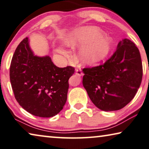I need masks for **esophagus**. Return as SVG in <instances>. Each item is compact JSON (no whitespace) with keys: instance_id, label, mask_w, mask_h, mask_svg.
I'll return each instance as SVG.
<instances>
[{"instance_id":"esophagus-1","label":"esophagus","mask_w":149,"mask_h":149,"mask_svg":"<svg viewBox=\"0 0 149 149\" xmlns=\"http://www.w3.org/2000/svg\"><path fill=\"white\" fill-rule=\"evenodd\" d=\"M75 71H76V74L77 75V76H79V77H81L82 74V71H81V69H76L75 70Z\"/></svg>"}]
</instances>
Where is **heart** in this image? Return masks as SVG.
<instances>
[{
  "label": "heart",
  "instance_id": "heart-1",
  "mask_svg": "<svg viewBox=\"0 0 149 149\" xmlns=\"http://www.w3.org/2000/svg\"><path fill=\"white\" fill-rule=\"evenodd\" d=\"M101 30L93 26H82L67 36L65 42L68 47H81L77 52V58L84 65H94L104 60L114 47L111 36L103 35ZM56 52L67 56L68 53L61 47H57Z\"/></svg>",
  "mask_w": 149,
  "mask_h": 149
}]
</instances>
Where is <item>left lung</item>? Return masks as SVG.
I'll return each instance as SVG.
<instances>
[{
  "mask_svg": "<svg viewBox=\"0 0 149 149\" xmlns=\"http://www.w3.org/2000/svg\"><path fill=\"white\" fill-rule=\"evenodd\" d=\"M82 71V84L93 103L102 111H117L131 101L141 86L140 52L134 42L124 38L103 65Z\"/></svg>",
  "mask_w": 149,
  "mask_h": 149,
  "instance_id": "1",
  "label": "left lung"
}]
</instances>
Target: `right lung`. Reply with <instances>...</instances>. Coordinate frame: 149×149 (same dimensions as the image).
Masks as SVG:
<instances>
[{
  "instance_id": "1",
  "label": "right lung",
  "mask_w": 149,
  "mask_h": 149,
  "mask_svg": "<svg viewBox=\"0 0 149 149\" xmlns=\"http://www.w3.org/2000/svg\"><path fill=\"white\" fill-rule=\"evenodd\" d=\"M74 68L57 67L49 56L35 55L26 37L15 50L10 67L15 97L25 111L39 117H52L67 100L68 79Z\"/></svg>"
}]
</instances>
